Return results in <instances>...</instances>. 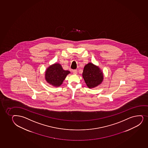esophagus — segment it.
<instances>
[{"label": "esophagus", "mask_w": 148, "mask_h": 148, "mask_svg": "<svg viewBox=\"0 0 148 148\" xmlns=\"http://www.w3.org/2000/svg\"><path fill=\"white\" fill-rule=\"evenodd\" d=\"M73 74H75V75H77V70H73Z\"/></svg>", "instance_id": "1"}]
</instances>
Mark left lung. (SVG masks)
I'll use <instances>...</instances> for the list:
<instances>
[{
	"mask_svg": "<svg viewBox=\"0 0 148 148\" xmlns=\"http://www.w3.org/2000/svg\"><path fill=\"white\" fill-rule=\"evenodd\" d=\"M82 77L89 88H93L101 84L104 79V75L100 68L93 63H89L83 69Z\"/></svg>",
	"mask_w": 148,
	"mask_h": 148,
	"instance_id": "obj_1",
	"label": "left lung"
}]
</instances>
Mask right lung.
Returning a JSON list of instances; mask_svg holds the SVG:
<instances>
[{
    "label": "right lung",
    "mask_w": 148,
    "mask_h": 148,
    "mask_svg": "<svg viewBox=\"0 0 148 148\" xmlns=\"http://www.w3.org/2000/svg\"><path fill=\"white\" fill-rule=\"evenodd\" d=\"M69 73L70 71L63 70L61 64L55 63L47 68L45 73V79L50 85L59 87Z\"/></svg>",
    "instance_id": "1"
}]
</instances>
